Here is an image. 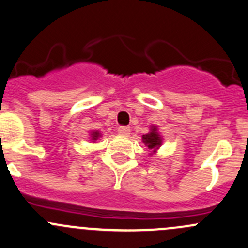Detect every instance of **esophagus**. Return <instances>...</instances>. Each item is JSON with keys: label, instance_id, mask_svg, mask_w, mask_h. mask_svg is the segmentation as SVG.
I'll list each match as a JSON object with an SVG mask.
<instances>
[{"label": "esophagus", "instance_id": "34e87169", "mask_svg": "<svg viewBox=\"0 0 248 248\" xmlns=\"http://www.w3.org/2000/svg\"><path fill=\"white\" fill-rule=\"evenodd\" d=\"M117 131H119L120 136L127 137V136H129V132H131V129H129L128 127H119V129H117Z\"/></svg>", "mask_w": 248, "mask_h": 248}]
</instances>
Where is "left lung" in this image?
Here are the masks:
<instances>
[{
	"label": "left lung",
	"instance_id": "obj_1",
	"mask_svg": "<svg viewBox=\"0 0 248 248\" xmlns=\"http://www.w3.org/2000/svg\"><path fill=\"white\" fill-rule=\"evenodd\" d=\"M141 140L142 142L151 150V154H150L151 156L156 154L157 150L161 147L162 142H163V138H162V136L159 134L157 126L150 127V132L146 134H142Z\"/></svg>",
	"mask_w": 248,
	"mask_h": 248
}]
</instances>
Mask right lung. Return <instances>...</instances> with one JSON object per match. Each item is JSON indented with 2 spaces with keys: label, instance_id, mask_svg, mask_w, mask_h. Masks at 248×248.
<instances>
[{
  "label": "right lung",
  "instance_id": "right-lung-1",
  "mask_svg": "<svg viewBox=\"0 0 248 248\" xmlns=\"http://www.w3.org/2000/svg\"><path fill=\"white\" fill-rule=\"evenodd\" d=\"M102 133L99 131H91L90 132V139H91L92 142H94L98 138H101Z\"/></svg>",
  "mask_w": 248,
  "mask_h": 248
}]
</instances>
